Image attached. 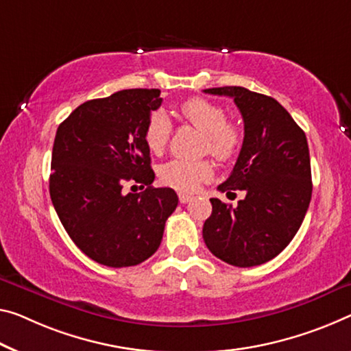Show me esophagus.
<instances>
[{
	"mask_svg": "<svg viewBox=\"0 0 351 351\" xmlns=\"http://www.w3.org/2000/svg\"><path fill=\"white\" fill-rule=\"evenodd\" d=\"M191 199H193V196H190V194H185V193H180V194H179V201H180V204L190 202Z\"/></svg>",
	"mask_w": 351,
	"mask_h": 351,
	"instance_id": "1",
	"label": "esophagus"
}]
</instances>
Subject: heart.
<instances>
[{
    "mask_svg": "<svg viewBox=\"0 0 351 351\" xmlns=\"http://www.w3.org/2000/svg\"><path fill=\"white\" fill-rule=\"evenodd\" d=\"M180 119L206 136L204 149L219 161L234 158L243 143L239 123L226 117V110L202 97H191L177 108ZM172 127L163 112H152L144 128V143L152 154H161L169 141ZM207 161L171 160L161 166L160 179L166 186L179 191H194L212 177Z\"/></svg>",
    "mask_w": 351,
    "mask_h": 351,
    "instance_id": "heart-1",
    "label": "heart"
}]
</instances>
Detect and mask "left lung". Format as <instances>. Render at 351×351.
I'll return each mask as SVG.
<instances>
[{"instance_id":"left-lung-1","label":"left lung","mask_w":351,"mask_h":351,"mask_svg":"<svg viewBox=\"0 0 351 351\" xmlns=\"http://www.w3.org/2000/svg\"><path fill=\"white\" fill-rule=\"evenodd\" d=\"M232 97L245 122V138L221 193L243 190L235 208L212 197L202 237L213 256L234 267L262 265L298 232L309 208L312 180L304 132L271 97L240 86L206 89Z\"/></svg>"}]
</instances>
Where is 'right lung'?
<instances>
[{
  "instance_id": "obj_1",
  "label": "right lung",
  "mask_w": 351,
  "mask_h": 351,
  "mask_svg": "<svg viewBox=\"0 0 351 351\" xmlns=\"http://www.w3.org/2000/svg\"><path fill=\"white\" fill-rule=\"evenodd\" d=\"M163 99L160 89H123L84 101L58 127L50 196L73 243L101 265L144 262L158 250L179 197L154 188L144 128ZM139 182L143 193L123 188Z\"/></svg>"
}]
</instances>
